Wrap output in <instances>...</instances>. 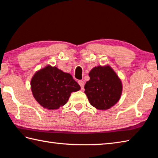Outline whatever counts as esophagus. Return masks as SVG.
Segmentation results:
<instances>
[{"label":"esophagus","mask_w":158,"mask_h":158,"mask_svg":"<svg viewBox=\"0 0 158 158\" xmlns=\"http://www.w3.org/2000/svg\"><path fill=\"white\" fill-rule=\"evenodd\" d=\"M79 85L81 86V88L82 89H83V88H84V81H82V80H80V81H79Z\"/></svg>","instance_id":"1"}]
</instances>
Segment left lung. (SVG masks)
<instances>
[{
  "label": "left lung",
  "mask_w": 158,
  "mask_h": 158,
  "mask_svg": "<svg viewBox=\"0 0 158 158\" xmlns=\"http://www.w3.org/2000/svg\"><path fill=\"white\" fill-rule=\"evenodd\" d=\"M89 76L84 92L92 106L106 110L119 101L122 94V82L109 65L94 67Z\"/></svg>",
  "instance_id": "8db88e82"
}]
</instances>
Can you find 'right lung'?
<instances>
[{"label":"right lung","instance_id":"obj_1","mask_svg":"<svg viewBox=\"0 0 158 158\" xmlns=\"http://www.w3.org/2000/svg\"><path fill=\"white\" fill-rule=\"evenodd\" d=\"M31 88L40 105L48 110H54L66 105L70 94L79 91L81 87L70 74L56 66L47 65L33 75Z\"/></svg>","mask_w":158,"mask_h":158}]
</instances>
